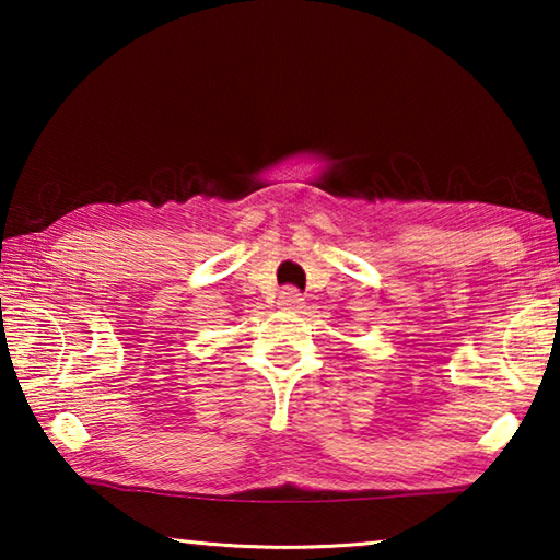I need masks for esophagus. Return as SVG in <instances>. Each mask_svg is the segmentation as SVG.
Listing matches in <instances>:
<instances>
[{
    "label": "esophagus",
    "mask_w": 560,
    "mask_h": 560,
    "mask_svg": "<svg viewBox=\"0 0 560 560\" xmlns=\"http://www.w3.org/2000/svg\"><path fill=\"white\" fill-rule=\"evenodd\" d=\"M301 303H303V296H301V293H299L296 289H283V291L279 293V306H281V308L296 311V308H301Z\"/></svg>",
    "instance_id": "obj_1"
}]
</instances>
